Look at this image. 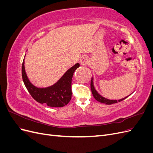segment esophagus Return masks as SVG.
Instances as JSON below:
<instances>
[{"label":"esophagus","instance_id":"esophagus-1","mask_svg":"<svg viewBox=\"0 0 153 153\" xmlns=\"http://www.w3.org/2000/svg\"><path fill=\"white\" fill-rule=\"evenodd\" d=\"M89 63V59L87 57H83L80 60V64L82 66H85Z\"/></svg>","mask_w":153,"mask_h":153}]
</instances>
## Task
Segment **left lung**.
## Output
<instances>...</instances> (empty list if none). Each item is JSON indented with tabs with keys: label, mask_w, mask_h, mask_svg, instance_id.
Returning a JSON list of instances; mask_svg holds the SVG:
<instances>
[{
	"label": "left lung",
	"mask_w": 153,
	"mask_h": 153,
	"mask_svg": "<svg viewBox=\"0 0 153 153\" xmlns=\"http://www.w3.org/2000/svg\"><path fill=\"white\" fill-rule=\"evenodd\" d=\"M91 91H92V95H93L94 98L97 100L100 103H105L106 105H112L113 103H116L117 102H120V101H121L124 100L126 99V98L129 96H128L126 97H125V98H123L121 100H109L107 99L106 98H104L103 96H102L101 95H100L97 91L95 89V87L94 85V82H93V76L91 78Z\"/></svg>",
	"instance_id": "left-lung-1"
}]
</instances>
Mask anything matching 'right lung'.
Masks as SVG:
<instances>
[{"label":"right lung","mask_w":153,"mask_h":153,"mask_svg":"<svg viewBox=\"0 0 153 153\" xmlns=\"http://www.w3.org/2000/svg\"><path fill=\"white\" fill-rule=\"evenodd\" d=\"M24 64L25 58L22 68L23 81L30 94L36 101L51 107H62L69 102L72 95V77L76 69L80 66L79 63L69 68L53 85L47 87H38L32 84L27 75Z\"/></svg>","instance_id":"1"}]
</instances>
